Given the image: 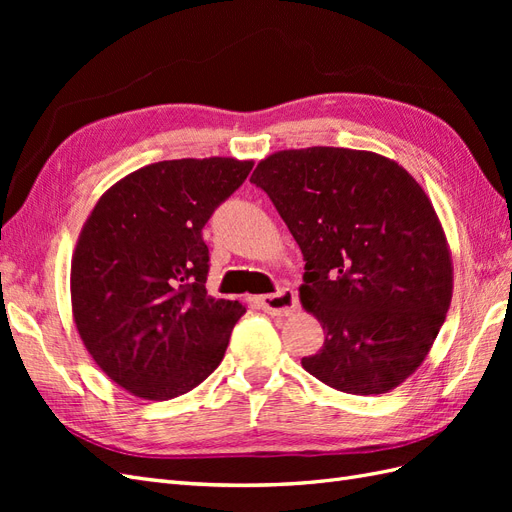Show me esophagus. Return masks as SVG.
<instances>
[{
    "label": "esophagus",
    "instance_id": "esophagus-1",
    "mask_svg": "<svg viewBox=\"0 0 512 512\" xmlns=\"http://www.w3.org/2000/svg\"><path fill=\"white\" fill-rule=\"evenodd\" d=\"M260 305L267 314L273 316H288L297 309V294H294L290 288H280L273 294H265L260 297Z\"/></svg>",
    "mask_w": 512,
    "mask_h": 512
}]
</instances>
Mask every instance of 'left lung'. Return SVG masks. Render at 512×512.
Wrapping results in <instances>:
<instances>
[{"label": "left lung", "mask_w": 512, "mask_h": 512, "mask_svg": "<svg viewBox=\"0 0 512 512\" xmlns=\"http://www.w3.org/2000/svg\"><path fill=\"white\" fill-rule=\"evenodd\" d=\"M305 258L301 305L324 346L301 365L350 395L393 391L421 367L453 299V258L429 196L374 151H275L250 179Z\"/></svg>", "instance_id": "obj_1"}]
</instances>
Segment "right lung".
<instances>
[{
	"instance_id": "obj_1",
	"label": "right lung",
	"mask_w": 512,
	"mask_h": 512,
	"mask_svg": "<svg viewBox=\"0 0 512 512\" xmlns=\"http://www.w3.org/2000/svg\"><path fill=\"white\" fill-rule=\"evenodd\" d=\"M252 166L156 162L119 179L91 209L72 254V318L91 359L128 393L173 399L222 363L245 305L207 294L203 226Z\"/></svg>"
}]
</instances>
